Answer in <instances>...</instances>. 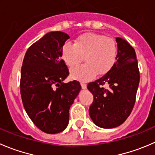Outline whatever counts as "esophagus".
I'll list each match as a JSON object with an SVG mask.
<instances>
[{
	"label": "esophagus",
	"instance_id": "obj_1",
	"mask_svg": "<svg viewBox=\"0 0 155 155\" xmlns=\"http://www.w3.org/2000/svg\"><path fill=\"white\" fill-rule=\"evenodd\" d=\"M81 85H82V89H85L86 88V84H85L84 82H81Z\"/></svg>",
	"mask_w": 155,
	"mask_h": 155
}]
</instances>
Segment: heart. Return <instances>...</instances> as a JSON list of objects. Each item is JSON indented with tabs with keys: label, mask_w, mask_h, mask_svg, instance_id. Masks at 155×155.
<instances>
[{
	"label": "heart",
	"mask_w": 155,
	"mask_h": 155,
	"mask_svg": "<svg viewBox=\"0 0 155 155\" xmlns=\"http://www.w3.org/2000/svg\"><path fill=\"white\" fill-rule=\"evenodd\" d=\"M85 60V64L71 70L75 79L87 81L97 75H103L114 66L117 57V45L114 40L103 35L86 33L75 40L74 45L64 44L62 58L70 68Z\"/></svg>",
	"instance_id": "1"
}]
</instances>
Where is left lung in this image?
Masks as SVG:
<instances>
[{"label": "left lung", "instance_id": "left-lung-1", "mask_svg": "<svg viewBox=\"0 0 155 155\" xmlns=\"http://www.w3.org/2000/svg\"><path fill=\"white\" fill-rule=\"evenodd\" d=\"M117 54L110 70L88 83L94 101L89 107L91 120L97 127L112 129L125 122L131 114L139 84V67L134 48L121 38H116ZM107 84V89L101 85Z\"/></svg>", "mask_w": 155, "mask_h": 155}]
</instances>
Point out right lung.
<instances>
[{"label": "right lung", "instance_id": "1", "mask_svg": "<svg viewBox=\"0 0 155 155\" xmlns=\"http://www.w3.org/2000/svg\"><path fill=\"white\" fill-rule=\"evenodd\" d=\"M67 33L50 31L30 46L21 69L22 104L33 124L44 133L56 134L69 124L70 108L81 90L79 82L65 83L69 70L62 48Z\"/></svg>", "mask_w": 155, "mask_h": 155}]
</instances>
